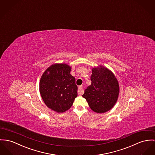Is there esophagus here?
Wrapping results in <instances>:
<instances>
[{"label": "esophagus", "mask_w": 155, "mask_h": 155, "mask_svg": "<svg viewBox=\"0 0 155 155\" xmlns=\"http://www.w3.org/2000/svg\"><path fill=\"white\" fill-rule=\"evenodd\" d=\"M84 93L83 86V85H80L78 87V94L80 95H83Z\"/></svg>", "instance_id": "esophagus-1"}]
</instances>
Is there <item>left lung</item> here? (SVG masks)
Returning a JSON list of instances; mask_svg holds the SVG:
<instances>
[{"label": "left lung", "instance_id": "8db88e82", "mask_svg": "<svg viewBox=\"0 0 155 155\" xmlns=\"http://www.w3.org/2000/svg\"><path fill=\"white\" fill-rule=\"evenodd\" d=\"M91 84L83 95L90 108L104 113L116 104L119 95V84L113 72L103 65L92 68Z\"/></svg>", "mask_w": 155, "mask_h": 155}]
</instances>
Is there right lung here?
Masks as SVG:
<instances>
[{"label": "right lung", "mask_w": 155, "mask_h": 155, "mask_svg": "<svg viewBox=\"0 0 155 155\" xmlns=\"http://www.w3.org/2000/svg\"><path fill=\"white\" fill-rule=\"evenodd\" d=\"M71 67L65 63L54 64L42 74L39 82L41 96L47 107L57 113L69 110L77 97Z\"/></svg>", "instance_id": "1"}]
</instances>
